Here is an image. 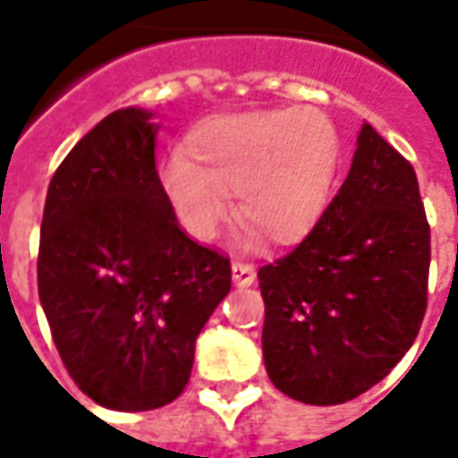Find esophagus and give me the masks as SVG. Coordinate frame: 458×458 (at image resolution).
<instances>
[{"instance_id":"esophagus-1","label":"esophagus","mask_w":458,"mask_h":458,"mask_svg":"<svg viewBox=\"0 0 458 458\" xmlns=\"http://www.w3.org/2000/svg\"><path fill=\"white\" fill-rule=\"evenodd\" d=\"M255 279H258V269H255V265H250L245 259H235V262H233V282H235L238 287H250Z\"/></svg>"}]
</instances>
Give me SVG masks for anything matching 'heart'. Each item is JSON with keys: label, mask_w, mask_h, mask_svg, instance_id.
Here are the masks:
<instances>
[{"label": "heart", "mask_w": 458, "mask_h": 458, "mask_svg": "<svg viewBox=\"0 0 458 458\" xmlns=\"http://www.w3.org/2000/svg\"><path fill=\"white\" fill-rule=\"evenodd\" d=\"M336 157V127L314 107L248 110L200 122L189 134L186 159L171 157L159 181L193 240H216L230 218L233 193L248 235L262 233L287 245L321 216Z\"/></svg>", "instance_id": "b5f03b06"}]
</instances>
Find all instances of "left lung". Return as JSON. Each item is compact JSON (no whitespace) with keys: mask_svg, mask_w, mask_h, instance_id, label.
<instances>
[{"mask_svg":"<svg viewBox=\"0 0 458 458\" xmlns=\"http://www.w3.org/2000/svg\"><path fill=\"white\" fill-rule=\"evenodd\" d=\"M429 255L412 164L363 124L317 225L258 272L275 387L299 403L341 404L380 383L420 334Z\"/></svg>","mask_w":458,"mask_h":458,"instance_id":"obj_1","label":"left lung"}]
</instances>
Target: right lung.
<instances>
[{"label":"right lung","instance_id":"right-lung-1","mask_svg":"<svg viewBox=\"0 0 458 458\" xmlns=\"http://www.w3.org/2000/svg\"><path fill=\"white\" fill-rule=\"evenodd\" d=\"M151 114L114 110L46 193L38 299L73 383L110 410L174 403L230 292V259L181 230L161 191Z\"/></svg>","mask_w":458,"mask_h":458}]
</instances>
